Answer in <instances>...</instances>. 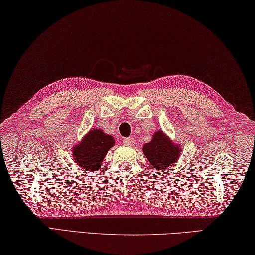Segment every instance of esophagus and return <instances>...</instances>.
<instances>
[{"label":"esophagus","instance_id":"1","mask_svg":"<svg viewBox=\"0 0 255 255\" xmlns=\"http://www.w3.org/2000/svg\"><path fill=\"white\" fill-rule=\"evenodd\" d=\"M123 143L128 146H131L133 143H134V137H132V136L125 137V139H123Z\"/></svg>","mask_w":255,"mask_h":255}]
</instances>
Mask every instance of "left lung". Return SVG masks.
<instances>
[{
  "instance_id": "8db88e82",
  "label": "left lung",
  "mask_w": 255,
  "mask_h": 255,
  "mask_svg": "<svg viewBox=\"0 0 255 255\" xmlns=\"http://www.w3.org/2000/svg\"><path fill=\"white\" fill-rule=\"evenodd\" d=\"M142 151L155 170H166L177 163L181 153V146L173 142L162 130L153 133L150 142L142 146Z\"/></svg>"
}]
</instances>
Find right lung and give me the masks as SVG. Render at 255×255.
Returning <instances> with one entry per match:
<instances>
[{"label": "right lung", "instance_id": "add662e5", "mask_svg": "<svg viewBox=\"0 0 255 255\" xmlns=\"http://www.w3.org/2000/svg\"><path fill=\"white\" fill-rule=\"evenodd\" d=\"M115 144L114 137L102 128H93L71 148L75 163L86 172L98 171L107 152Z\"/></svg>", "mask_w": 255, "mask_h": 255}]
</instances>
